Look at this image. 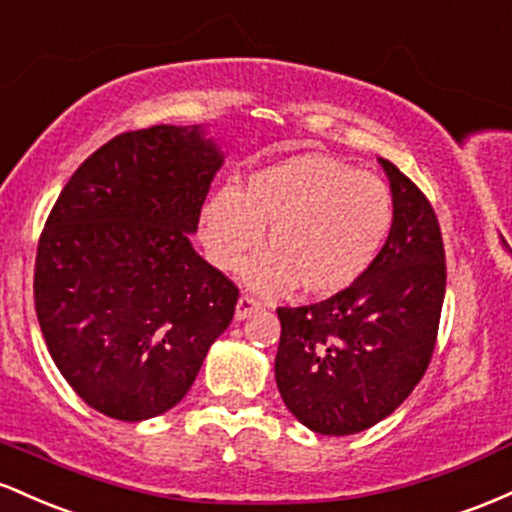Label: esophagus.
Here are the masks:
<instances>
[{
  "mask_svg": "<svg viewBox=\"0 0 512 512\" xmlns=\"http://www.w3.org/2000/svg\"><path fill=\"white\" fill-rule=\"evenodd\" d=\"M261 309V302L256 300V297L251 295H241L239 302H237V319H246L251 317V314L258 312Z\"/></svg>",
  "mask_w": 512,
  "mask_h": 512,
  "instance_id": "obj_1",
  "label": "esophagus"
}]
</instances>
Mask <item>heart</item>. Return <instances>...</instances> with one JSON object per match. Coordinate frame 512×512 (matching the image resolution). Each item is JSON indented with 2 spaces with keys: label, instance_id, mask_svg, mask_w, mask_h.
<instances>
[{
  "label": "heart",
  "instance_id": "b5f03b06",
  "mask_svg": "<svg viewBox=\"0 0 512 512\" xmlns=\"http://www.w3.org/2000/svg\"><path fill=\"white\" fill-rule=\"evenodd\" d=\"M394 225V198L380 176L324 154H297L254 171L241 191L222 188L203 210L210 261L234 271L261 244L271 251L246 271L263 292L300 283L336 295L358 283Z\"/></svg>",
  "mask_w": 512,
  "mask_h": 512
}]
</instances>
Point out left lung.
I'll return each mask as SVG.
<instances>
[{
  "instance_id": "8db88e82",
  "label": "left lung",
  "mask_w": 512,
  "mask_h": 512,
  "mask_svg": "<svg viewBox=\"0 0 512 512\" xmlns=\"http://www.w3.org/2000/svg\"><path fill=\"white\" fill-rule=\"evenodd\" d=\"M394 225L358 283L329 300L278 307L275 382L297 421L353 435L387 418L426 375L445 300V246L421 188L380 159Z\"/></svg>"
}]
</instances>
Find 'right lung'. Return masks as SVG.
I'll use <instances>...</instances> for the list:
<instances>
[{
	"instance_id": "1",
	"label": "right lung",
	"mask_w": 512,
	"mask_h": 512,
	"mask_svg": "<svg viewBox=\"0 0 512 512\" xmlns=\"http://www.w3.org/2000/svg\"><path fill=\"white\" fill-rule=\"evenodd\" d=\"M220 166L198 125L123 132L50 210L38 324L57 370L103 416L135 423L179 404L234 317L239 287L191 244Z\"/></svg>"
}]
</instances>
